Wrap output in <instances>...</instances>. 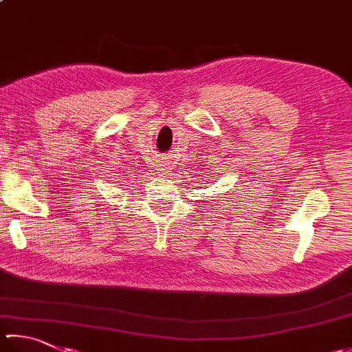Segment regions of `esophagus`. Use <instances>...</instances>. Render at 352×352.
<instances>
[{"mask_svg": "<svg viewBox=\"0 0 352 352\" xmlns=\"http://www.w3.org/2000/svg\"><path fill=\"white\" fill-rule=\"evenodd\" d=\"M170 170H171V161H164V162H162V165H161V171H162V175H168V173H170Z\"/></svg>", "mask_w": 352, "mask_h": 352, "instance_id": "1", "label": "esophagus"}]
</instances>
